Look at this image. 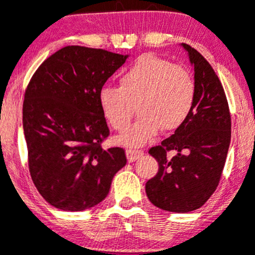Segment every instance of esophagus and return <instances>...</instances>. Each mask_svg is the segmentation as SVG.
I'll return each instance as SVG.
<instances>
[{"label":"esophagus","mask_w":255,"mask_h":255,"mask_svg":"<svg viewBox=\"0 0 255 255\" xmlns=\"http://www.w3.org/2000/svg\"><path fill=\"white\" fill-rule=\"evenodd\" d=\"M126 153H127V159L129 163L134 162V160H137L138 158H140L143 155L142 150H135V149H127V152Z\"/></svg>","instance_id":"34e87169"}]
</instances>
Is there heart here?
Segmentation results:
<instances>
[{"label":"heart","mask_w":255,"mask_h":255,"mask_svg":"<svg viewBox=\"0 0 255 255\" xmlns=\"http://www.w3.org/2000/svg\"><path fill=\"white\" fill-rule=\"evenodd\" d=\"M196 97V80L187 68L144 54L121 75L120 87L101 88L98 102L116 130L125 129L138 105L140 118L117 140L127 147H142L158 134L160 127L164 130L179 128L193 111Z\"/></svg>","instance_id":"heart-1"}]
</instances>
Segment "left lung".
Returning <instances> with one entry per match:
<instances>
[{
  "instance_id": "8db88e82",
  "label": "left lung",
  "mask_w": 255,
  "mask_h": 255,
  "mask_svg": "<svg viewBox=\"0 0 255 255\" xmlns=\"http://www.w3.org/2000/svg\"><path fill=\"white\" fill-rule=\"evenodd\" d=\"M194 67L196 103L184 123L160 145L149 149L158 172L145 183L150 203L163 211L187 213L201 208L217 189L231 144V115L222 83L208 61L182 43ZM168 150H174L172 160Z\"/></svg>"
}]
</instances>
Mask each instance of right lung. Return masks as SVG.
<instances>
[{"mask_svg": "<svg viewBox=\"0 0 255 255\" xmlns=\"http://www.w3.org/2000/svg\"><path fill=\"white\" fill-rule=\"evenodd\" d=\"M129 54L67 46L34 72L24 93L23 132L32 180L57 209L82 212L107 197L125 149H103L110 134L98 93Z\"/></svg>", "mask_w": 255, "mask_h": 255, "instance_id": "obj_1", "label": "right lung"}]
</instances>
